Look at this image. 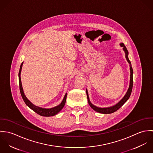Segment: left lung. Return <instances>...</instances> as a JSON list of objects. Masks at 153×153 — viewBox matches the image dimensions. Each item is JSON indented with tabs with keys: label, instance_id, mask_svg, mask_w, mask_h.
<instances>
[{
	"label": "left lung",
	"instance_id": "8db88e82",
	"mask_svg": "<svg viewBox=\"0 0 153 153\" xmlns=\"http://www.w3.org/2000/svg\"><path fill=\"white\" fill-rule=\"evenodd\" d=\"M121 46L123 48V49L124 51H125V53H126V58L127 60V61L128 62V63L130 64V87L129 88L126 94V95L124 97V98L117 104H116L114 106H112L111 107H108V108H98V107H95V105H94L93 104H92L89 100V97H88V94L87 91H86L87 92V99L88 101V104L89 105H90V107L94 109L95 110V111L98 112H100V113H102V114H111V113H113L114 112H115L116 111H117L119 108H120L124 104V103L129 99L130 97V95H131V92H132V85H133V70H132V66H131V62L130 61V59H128V50L127 49V48L126 47V46L124 45V44L123 43H121L120 44Z\"/></svg>",
	"mask_w": 153,
	"mask_h": 153
}]
</instances>
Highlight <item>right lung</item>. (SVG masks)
Listing matches in <instances>:
<instances>
[{"instance_id":"obj_1","label":"right lung","mask_w":153,"mask_h":153,"mask_svg":"<svg viewBox=\"0 0 153 153\" xmlns=\"http://www.w3.org/2000/svg\"><path fill=\"white\" fill-rule=\"evenodd\" d=\"M22 65H23V62L21 65L20 69L19 71V89H20V92H21V94L22 95V98H23L25 103L26 104V105L27 107H29L30 109H32L33 111H35L36 113H37L38 114H39L41 116H43V117H51V116H53V115H56V114H58L61 109L63 108V107H64V105L65 104L66 94L65 95L64 97V98L63 101H62V102L59 105H58L55 107H53V108H52L50 109H46V108H42L41 107H38L34 105L27 100V98L25 95L23 91L21 79V69H22Z\"/></svg>"}]
</instances>
